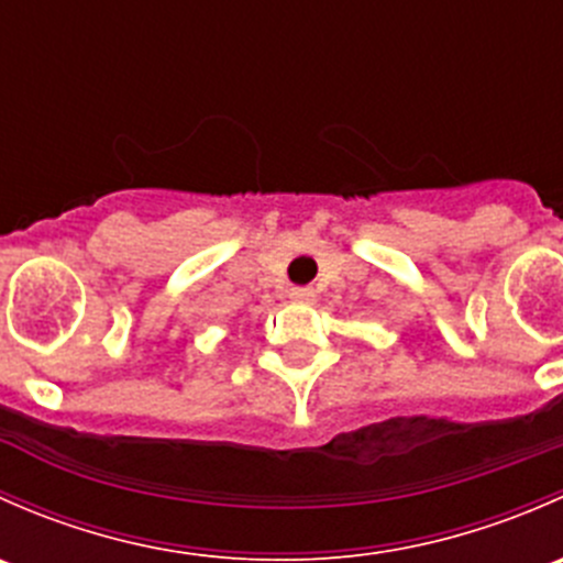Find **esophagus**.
<instances>
[{"mask_svg": "<svg viewBox=\"0 0 563 563\" xmlns=\"http://www.w3.org/2000/svg\"><path fill=\"white\" fill-rule=\"evenodd\" d=\"M288 297H291L294 302H299V305H308V302H313L316 291L310 286H297V288H291V291H288Z\"/></svg>", "mask_w": 563, "mask_h": 563, "instance_id": "esophagus-1", "label": "esophagus"}]
</instances>
